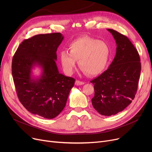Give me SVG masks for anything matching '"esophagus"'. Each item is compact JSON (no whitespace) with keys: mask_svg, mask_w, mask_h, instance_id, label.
I'll list each match as a JSON object with an SVG mask.
<instances>
[{"mask_svg":"<svg viewBox=\"0 0 152 152\" xmlns=\"http://www.w3.org/2000/svg\"><path fill=\"white\" fill-rule=\"evenodd\" d=\"M84 84H85L84 82L80 81H78V80H76V82H75V85H76V86H81V85H83Z\"/></svg>","mask_w":152,"mask_h":152,"instance_id":"34e87169","label":"esophagus"}]
</instances>
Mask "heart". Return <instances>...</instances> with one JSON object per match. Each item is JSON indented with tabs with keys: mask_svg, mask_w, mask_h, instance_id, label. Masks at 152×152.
Masks as SVG:
<instances>
[{
	"mask_svg": "<svg viewBox=\"0 0 152 152\" xmlns=\"http://www.w3.org/2000/svg\"><path fill=\"white\" fill-rule=\"evenodd\" d=\"M69 52H60V60L65 73L71 75L79 61V66L91 76L97 75L103 71L108 63L110 48L103 41H99L88 36L75 40L68 47Z\"/></svg>",
	"mask_w": 152,
	"mask_h": 152,
	"instance_id": "heart-1",
	"label": "heart"
}]
</instances>
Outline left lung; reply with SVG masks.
<instances>
[{
	"instance_id": "1",
	"label": "left lung",
	"mask_w": 152,
	"mask_h": 152,
	"mask_svg": "<svg viewBox=\"0 0 152 152\" xmlns=\"http://www.w3.org/2000/svg\"><path fill=\"white\" fill-rule=\"evenodd\" d=\"M116 44L115 57L108 68L91 81L95 94L94 108L104 116L115 115L132 102L136 94L140 75L139 55L126 36L111 29Z\"/></svg>"
}]
</instances>
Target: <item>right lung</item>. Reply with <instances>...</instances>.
I'll return each mask as SVG.
<instances>
[{
    "instance_id": "right-lung-1",
    "label": "right lung",
    "mask_w": 152,
    "mask_h": 152,
    "mask_svg": "<svg viewBox=\"0 0 152 152\" xmlns=\"http://www.w3.org/2000/svg\"><path fill=\"white\" fill-rule=\"evenodd\" d=\"M64 39L60 33L38 34L23 41L12 60L16 91L23 105L34 115L47 119L57 116L65 108L75 79L59 73L57 48ZM39 77L33 75L36 67Z\"/></svg>"
}]
</instances>
